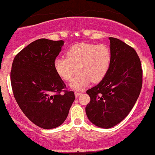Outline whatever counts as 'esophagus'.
Returning <instances> with one entry per match:
<instances>
[{
  "label": "esophagus",
  "mask_w": 155,
  "mask_h": 155,
  "mask_svg": "<svg viewBox=\"0 0 155 155\" xmlns=\"http://www.w3.org/2000/svg\"><path fill=\"white\" fill-rule=\"evenodd\" d=\"M82 94V92L81 91H76L75 92V96H76V97H78L79 96V95H81Z\"/></svg>",
  "instance_id": "1"
}]
</instances>
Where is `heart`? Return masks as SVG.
I'll list each match as a JSON object with an SVG mask.
<instances>
[{"instance_id": "b5f03b06", "label": "heart", "mask_w": 155, "mask_h": 155, "mask_svg": "<svg viewBox=\"0 0 155 155\" xmlns=\"http://www.w3.org/2000/svg\"><path fill=\"white\" fill-rule=\"evenodd\" d=\"M66 56L54 60V70L61 79L70 81L77 67L79 73L70 84L76 90L84 88L91 81L93 83L102 81L110 67V51L104 44L76 43L67 51Z\"/></svg>"}]
</instances>
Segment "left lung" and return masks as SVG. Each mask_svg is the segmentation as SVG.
Wrapping results in <instances>:
<instances>
[{
    "label": "left lung",
    "instance_id": "obj_1",
    "mask_svg": "<svg viewBox=\"0 0 155 155\" xmlns=\"http://www.w3.org/2000/svg\"><path fill=\"white\" fill-rule=\"evenodd\" d=\"M109 39V71L98 85L86 91L91 101L85 107L89 121L106 129L115 126L127 116L143 85L141 62L135 49L118 39Z\"/></svg>",
    "mask_w": 155,
    "mask_h": 155
}]
</instances>
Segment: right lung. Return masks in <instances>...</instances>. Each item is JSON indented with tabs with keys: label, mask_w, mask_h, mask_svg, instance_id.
Returning a JSON list of instances; mask_svg holds the SVG:
<instances>
[{
	"label": "right lung",
	"mask_w": 155,
	"mask_h": 155,
	"mask_svg": "<svg viewBox=\"0 0 155 155\" xmlns=\"http://www.w3.org/2000/svg\"><path fill=\"white\" fill-rule=\"evenodd\" d=\"M63 45V40L39 39L19 51L12 64L14 97L30 121L43 129L63 124L75 100L54 68Z\"/></svg>",
	"instance_id": "add662e5"
}]
</instances>
